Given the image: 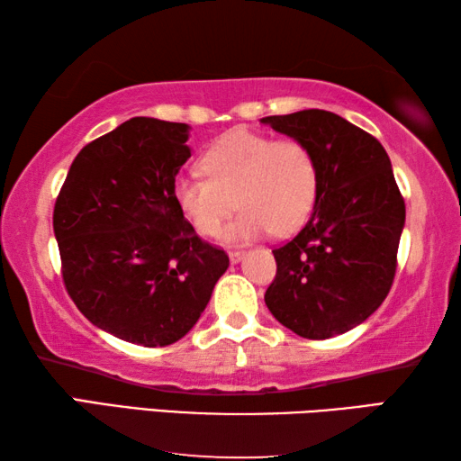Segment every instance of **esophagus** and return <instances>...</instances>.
I'll return each mask as SVG.
<instances>
[{"label":"esophagus","instance_id":"obj_1","mask_svg":"<svg viewBox=\"0 0 461 461\" xmlns=\"http://www.w3.org/2000/svg\"><path fill=\"white\" fill-rule=\"evenodd\" d=\"M241 256H244V249H240V248H233V249H230V260L231 262H238Z\"/></svg>","mask_w":461,"mask_h":461}]
</instances>
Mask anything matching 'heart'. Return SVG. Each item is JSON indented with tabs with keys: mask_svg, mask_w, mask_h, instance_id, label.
<instances>
[{
	"mask_svg": "<svg viewBox=\"0 0 461 461\" xmlns=\"http://www.w3.org/2000/svg\"><path fill=\"white\" fill-rule=\"evenodd\" d=\"M205 175L175 181V199L194 231L220 236L223 225L244 209L228 231L230 240L291 233L315 207L319 170L315 154L296 138L275 140L238 130L203 154Z\"/></svg>",
	"mask_w": 461,
	"mask_h": 461,
	"instance_id": "obj_1",
	"label": "heart"
}]
</instances>
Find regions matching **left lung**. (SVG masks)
<instances>
[{
    "mask_svg": "<svg viewBox=\"0 0 461 461\" xmlns=\"http://www.w3.org/2000/svg\"><path fill=\"white\" fill-rule=\"evenodd\" d=\"M315 154L313 213L272 249L276 276L264 301L296 335L327 339L366 321L393 286L404 199L376 138L325 109L262 118Z\"/></svg>",
    "mask_w": 461,
    "mask_h": 461,
    "instance_id": "8db88e82",
    "label": "left lung"
}]
</instances>
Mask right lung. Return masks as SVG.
<instances>
[{
    "mask_svg": "<svg viewBox=\"0 0 461 461\" xmlns=\"http://www.w3.org/2000/svg\"><path fill=\"white\" fill-rule=\"evenodd\" d=\"M189 126L131 118L77 154L54 203L62 283L93 325L144 348L191 331L230 267L175 199Z\"/></svg>",
    "mask_w": 461,
    "mask_h": 461,
    "instance_id": "right-lung-1",
    "label": "right lung"
}]
</instances>
